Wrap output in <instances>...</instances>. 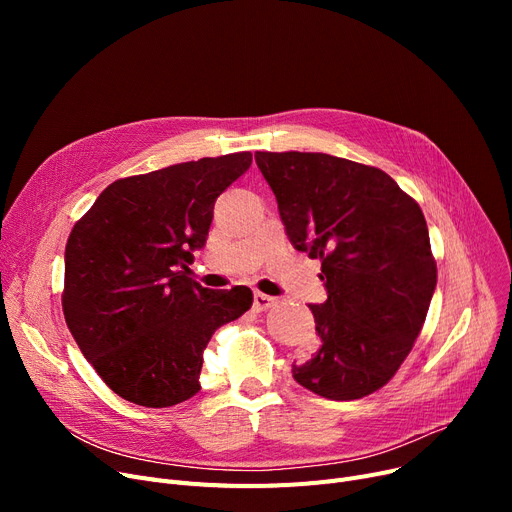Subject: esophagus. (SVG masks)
Segmentation results:
<instances>
[{
  "mask_svg": "<svg viewBox=\"0 0 512 512\" xmlns=\"http://www.w3.org/2000/svg\"><path fill=\"white\" fill-rule=\"evenodd\" d=\"M274 305H276V299L270 297V294H263V292H255L253 294V307L257 311H265V309H270Z\"/></svg>",
  "mask_w": 512,
  "mask_h": 512,
  "instance_id": "obj_1",
  "label": "esophagus"
}]
</instances>
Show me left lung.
I'll list each match as a JSON object with an SVG mask.
<instances>
[{
	"label": "left lung",
	"instance_id": "1",
	"mask_svg": "<svg viewBox=\"0 0 512 512\" xmlns=\"http://www.w3.org/2000/svg\"><path fill=\"white\" fill-rule=\"evenodd\" d=\"M286 236L321 261L328 301L309 305L319 348L292 378L330 398L392 380L423 328L438 270L423 211L382 170L328 153L257 151Z\"/></svg>",
	"mask_w": 512,
	"mask_h": 512
}]
</instances>
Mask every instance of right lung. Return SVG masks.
<instances>
[{
  "label": "right lung",
  "mask_w": 512,
  "mask_h": 512,
  "mask_svg": "<svg viewBox=\"0 0 512 512\" xmlns=\"http://www.w3.org/2000/svg\"><path fill=\"white\" fill-rule=\"evenodd\" d=\"M251 161L242 151L120 178L74 224L64 317L80 353L124 400L164 409L195 396L213 332L251 309L247 286L209 290L188 278L215 199Z\"/></svg>",
  "instance_id": "obj_1"
}]
</instances>
